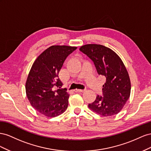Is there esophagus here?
<instances>
[{"instance_id":"obj_1","label":"esophagus","mask_w":151,"mask_h":151,"mask_svg":"<svg viewBox=\"0 0 151 151\" xmlns=\"http://www.w3.org/2000/svg\"><path fill=\"white\" fill-rule=\"evenodd\" d=\"M75 91L76 92H83L85 91V90H80V89H75Z\"/></svg>"}]
</instances>
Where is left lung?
I'll use <instances>...</instances> for the list:
<instances>
[{
	"instance_id": "obj_1",
	"label": "left lung",
	"mask_w": 151,
	"mask_h": 151,
	"mask_svg": "<svg viewBox=\"0 0 151 151\" xmlns=\"http://www.w3.org/2000/svg\"><path fill=\"white\" fill-rule=\"evenodd\" d=\"M80 50L91 59L99 75L106 77L102 96H97L88 107L103 116L118 114L122 110L131 92L130 76L122 59L113 50L100 44H87Z\"/></svg>"
}]
</instances>
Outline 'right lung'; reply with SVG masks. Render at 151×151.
<instances>
[{"mask_svg":"<svg viewBox=\"0 0 151 151\" xmlns=\"http://www.w3.org/2000/svg\"><path fill=\"white\" fill-rule=\"evenodd\" d=\"M76 47L52 45L34 61L26 81V93L30 104L38 113L53 118L67 109L70 95L59 78L66 58Z\"/></svg>","mask_w":151,"mask_h":151,"instance_id":"add662e5","label":"right lung"}]
</instances>
